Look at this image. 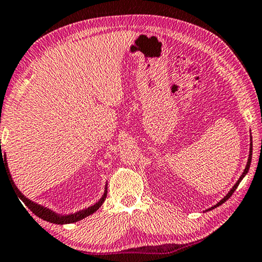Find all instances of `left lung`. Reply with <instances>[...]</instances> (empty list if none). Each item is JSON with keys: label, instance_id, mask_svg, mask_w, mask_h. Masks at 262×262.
Masks as SVG:
<instances>
[{"label": "left lung", "instance_id": "obj_1", "mask_svg": "<svg viewBox=\"0 0 262 262\" xmlns=\"http://www.w3.org/2000/svg\"><path fill=\"white\" fill-rule=\"evenodd\" d=\"M252 152H253V144H252V136H251V147H249V156H248L247 165H246V168H245V170H244V172H242V175L240 176V178H238V180H237V182H236V183H235V184H234V187H233L232 189H230V190L228 191V194H227V195H226L225 197H223V199H222L221 201H220V202H217V203H216L214 207H211V208H209V209H207V211H208V210H211V209H214V208H216V207H219V206H221V204H222V203H225V202H226V201H227V200H228V199H229V197L233 195V192L235 191V189H236V188H237V185H238V184H240V182L242 181V178H244V177H245L246 175H247V172H248V170H249V166H251V162H252Z\"/></svg>", "mask_w": 262, "mask_h": 262}]
</instances>
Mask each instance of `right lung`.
I'll list each match as a JSON object with an SVG mask.
<instances>
[{"label": "right lung", "instance_id": "obj_1", "mask_svg": "<svg viewBox=\"0 0 262 262\" xmlns=\"http://www.w3.org/2000/svg\"><path fill=\"white\" fill-rule=\"evenodd\" d=\"M0 151H1V155H0V168L1 165L5 166L7 173L9 175L10 178V182L11 184H13V187L15 189V191H16V195L18 196V199H20L22 202H24L26 206L28 207V209H30L33 211L34 214H35L37 217L45 220V221L47 222H51V223H56V225H66V223H74V222H78L80 221V220L87 217V216H90L91 214H93L94 211H97L99 208L101 207V204L104 203V201L106 199V196H107V184L105 185V191H104V195L101 196V199L98 201L97 203H94L93 206H91L89 208H86V209H81L77 211V213H72V214H68V215H61V214H56L55 211H53L51 209H48L47 207H43L41 206V204H37L35 202H33V201H30L29 199H27L25 195H22V192L18 190L16 185L14 184V181L13 178H11L10 173H9V169H8V164H7V157H6V154L2 155V150L0 147Z\"/></svg>", "mask_w": 262, "mask_h": 262}]
</instances>
